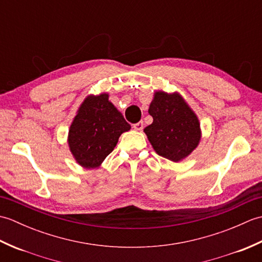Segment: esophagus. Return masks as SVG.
<instances>
[{
	"instance_id": "34e87169",
	"label": "esophagus",
	"mask_w": 262,
	"mask_h": 262,
	"mask_svg": "<svg viewBox=\"0 0 262 262\" xmlns=\"http://www.w3.org/2000/svg\"><path fill=\"white\" fill-rule=\"evenodd\" d=\"M135 128L136 130H142L143 128H144V122L143 121H138V122H136V124H134V126H133Z\"/></svg>"
}]
</instances>
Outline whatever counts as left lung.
<instances>
[{"mask_svg":"<svg viewBox=\"0 0 262 262\" xmlns=\"http://www.w3.org/2000/svg\"><path fill=\"white\" fill-rule=\"evenodd\" d=\"M148 114L153 122L144 132L160 157L179 162L198 146L199 120L179 93L155 92Z\"/></svg>","mask_w":262,"mask_h":262,"instance_id":"obj_1","label":"left lung"}]
</instances>
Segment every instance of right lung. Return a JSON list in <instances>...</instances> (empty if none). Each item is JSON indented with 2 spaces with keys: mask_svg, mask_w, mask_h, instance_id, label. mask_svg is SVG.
Here are the masks:
<instances>
[{
  "mask_svg": "<svg viewBox=\"0 0 262 262\" xmlns=\"http://www.w3.org/2000/svg\"><path fill=\"white\" fill-rule=\"evenodd\" d=\"M130 129L107 93L89 96L80 105L69 130V146L76 162L93 169L114 151L119 136Z\"/></svg>",
  "mask_w": 262,
  "mask_h": 262,
  "instance_id": "right-lung-1",
  "label": "right lung"
}]
</instances>
